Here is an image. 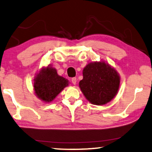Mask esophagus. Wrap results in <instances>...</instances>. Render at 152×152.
I'll return each mask as SVG.
<instances>
[{
  "label": "esophagus",
  "mask_w": 152,
  "mask_h": 152,
  "mask_svg": "<svg viewBox=\"0 0 152 152\" xmlns=\"http://www.w3.org/2000/svg\"><path fill=\"white\" fill-rule=\"evenodd\" d=\"M71 82L73 84V85H75L76 83H77V79L76 77H73L71 79Z\"/></svg>",
  "instance_id": "1"
}]
</instances>
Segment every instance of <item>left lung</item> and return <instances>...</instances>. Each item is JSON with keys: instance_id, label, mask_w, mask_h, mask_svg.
<instances>
[{"instance_id": "obj_1", "label": "left lung", "mask_w": 152, "mask_h": 152, "mask_svg": "<svg viewBox=\"0 0 152 152\" xmlns=\"http://www.w3.org/2000/svg\"><path fill=\"white\" fill-rule=\"evenodd\" d=\"M79 86L86 98L94 105L110 102L118 93L121 77L118 72L104 61L91 62L84 67Z\"/></svg>"}]
</instances>
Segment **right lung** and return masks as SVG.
I'll list each match as a JSON object with an SVG mask.
<instances>
[{
  "label": "right lung",
  "instance_id": "add662e5",
  "mask_svg": "<svg viewBox=\"0 0 152 152\" xmlns=\"http://www.w3.org/2000/svg\"><path fill=\"white\" fill-rule=\"evenodd\" d=\"M34 93L45 103L53 102L56 97L69 86V80L57 73L52 66L42 67L34 79Z\"/></svg>",
  "mask_w": 152,
  "mask_h": 152
}]
</instances>
